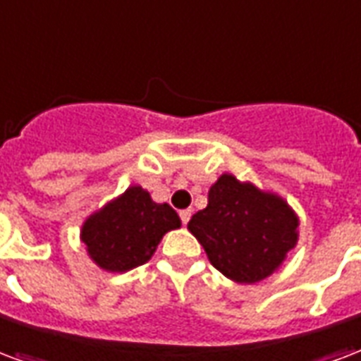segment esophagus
I'll list each match as a JSON object with an SVG mask.
<instances>
[{"instance_id":"obj_1","label":"esophagus","mask_w":361,"mask_h":361,"mask_svg":"<svg viewBox=\"0 0 361 361\" xmlns=\"http://www.w3.org/2000/svg\"><path fill=\"white\" fill-rule=\"evenodd\" d=\"M191 214H193V210L191 208H185V210H180V218L183 224H188L189 220H191Z\"/></svg>"}]
</instances>
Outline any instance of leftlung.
Listing matches in <instances>:
<instances>
[{
	"label": "left lung",
	"mask_w": 361,
	"mask_h": 361,
	"mask_svg": "<svg viewBox=\"0 0 361 361\" xmlns=\"http://www.w3.org/2000/svg\"><path fill=\"white\" fill-rule=\"evenodd\" d=\"M188 229L218 271L231 281L258 283L296 247L298 216L279 195L221 173Z\"/></svg>",
	"instance_id": "8db88e82"
}]
</instances>
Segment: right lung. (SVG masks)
<instances>
[{"instance_id":"1","label":"right lung","mask_w":361,"mask_h":361,"mask_svg":"<svg viewBox=\"0 0 361 361\" xmlns=\"http://www.w3.org/2000/svg\"><path fill=\"white\" fill-rule=\"evenodd\" d=\"M180 226L170 204H159L149 191L132 185L84 221L80 239L99 268L122 274L149 262L164 233Z\"/></svg>"}]
</instances>
